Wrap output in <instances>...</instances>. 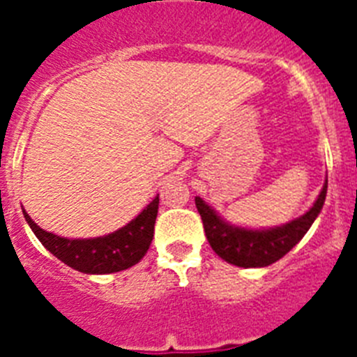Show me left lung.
<instances>
[{
  "label": "left lung",
  "instance_id": "obj_1",
  "mask_svg": "<svg viewBox=\"0 0 357 357\" xmlns=\"http://www.w3.org/2000/svg\"><path fill=\"white\" fill-rule=\"evenodd\" d=\"M327 195V181L313 207L293 222L266 230H250L223 222L200 197L195 198L211 248L227 263L241 268H261L284 257L313 225Z\"/></svg>",
  "mask_w": 357,
  "mask_h": 357
}]
</instances>
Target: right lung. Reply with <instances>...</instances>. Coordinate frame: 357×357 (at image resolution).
<instances>
[{
  "mask_svg": "<svg viewBox=\"0 0 357 357\" xmlns=\"http://www.w3.org/2000/svg\"><path fill=\"white\" fill-rule=\"evenodd\" d=\"M157 211H159V197L148 204L143 213L137 214L128 225L121 227L103 238L93 239H68L46 232L23 211L24 220L28 222L33 234L37 236L46 250L52 252L56 259L78 270L82 273H114L134 266L144 257L153 239V225H155Z\"/></svg>",
  "mask_w": 357,
  "mask_h": 357,
  "instance_id": "1",
  "label": "right lung"
}]
</instances>
